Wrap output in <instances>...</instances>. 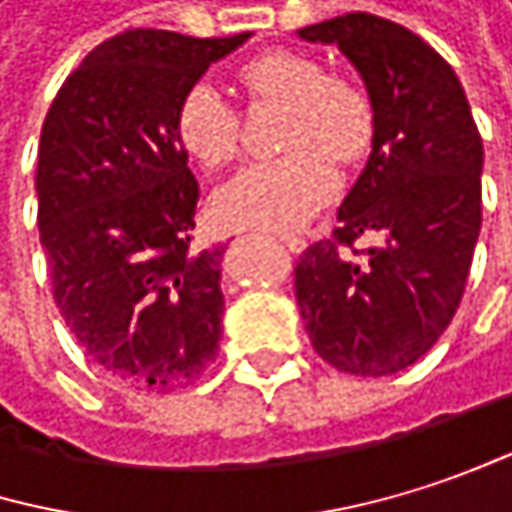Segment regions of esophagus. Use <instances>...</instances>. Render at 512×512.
Wrapping results in <instances>:
<instances>
[{"label":"esophagus","mask_w":512,"mask_h":512,"mask_svg":"<svg viewBox=\"0 0 512 512\" xmlns=\"http://www.w3.org/2000/svg\"><path fill=\"white\" fill-rule=\"evenodd\" d=\"M282 242H285L291 251H303V239H297V236H282Z\"/></svg>","instance_id":"34e87169"}]
</instances>
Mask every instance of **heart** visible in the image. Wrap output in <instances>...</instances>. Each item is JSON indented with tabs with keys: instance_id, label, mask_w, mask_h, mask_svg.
<instances>
[{
	"instance_id": "heart-1",
	"label": "heart",
	"mask_w": 512,
	"mask_h": 512,
	"mask_svg": "<svg viewBox=\"0 0 512 512\" xmlns=\"http://www.w3.org/2000/svg\"><path fill=\"white\" fill-rule=\"evenodd\" d=\"M251 101L285 104L279 158L248 164L227 179L212 212L227 227L291 230L318 212L339 185V164L363 161L375 140L369 92L345 74L324 71L321 59L300 50H267L239 68ZM173 131L179 146L206 170L230 164L239 152V113L209 83L194 80L176 101Z\"/></svg>"
}]
</instances>
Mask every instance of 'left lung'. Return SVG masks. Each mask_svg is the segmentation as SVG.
I'll return each instance as SVG.
<instances>
[{"mask_svg":"<svg viewBox=\"0 0 512 512\" xmlns=\"http://www.w3.org/2000/svg\"><path fill=\"white\" fill-rule=\"evenodd\" d=\"M336 44L366 83L375 140L339 206L333 239L303 251L297 306L315 351L348 375L384 378L417 363L450 327L480 236L483 140L456 71L414 32L345 14L297 32ZM382 236L363 262L338 251Z\"/></svg>","mask_w":512,"mask_h":512,"instance_id":"1","label":"left lung"}]
</instances>
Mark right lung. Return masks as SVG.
I'll return each mask as SVG.
<instances>
[{"mask_svg": "<svg viewBox=\"0 0 512 512\" xmlns=\"http://www.w3.org/2000/svg\"><path fill=\"white\" fill-rule=\"evenodd\" d=\"M251 32L128 29L62 83L38 146V230L68 330L110 378L176 390L221 339V254L191 248L197 179L173 131L188 83Z\"/></svg>", "mask_w": 512, "mask_h": 512, "instance_id": "obj_1", "label": "right lung"}]
</instances>
